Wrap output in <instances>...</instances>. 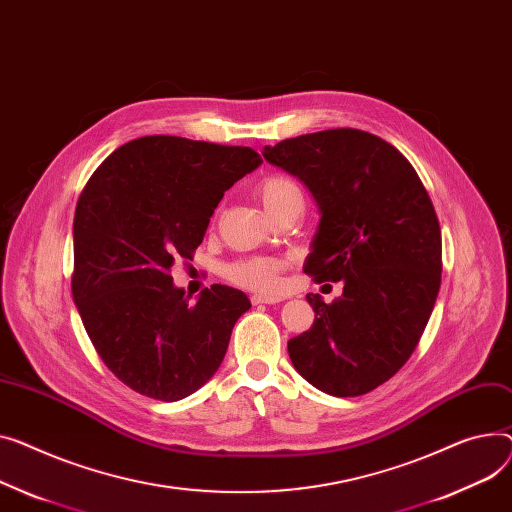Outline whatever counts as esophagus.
Masks as SVG:
<instances>
[{"label": "esophagus", "instance_id": "34e87169", "mask_svg": "<svg viewBox=\"0 0 512 512\" xmlns=\"http://www.w3.org/2000/svg\"><path fill=\"white\" fill-rule=\"evenodd\" d=\"M282 298L280 296H265V294H253L251 296V302L257 306V304H276L280 302Z\"/></svg>", "mask_w": 512, "mask_h": 512}]
</instances>
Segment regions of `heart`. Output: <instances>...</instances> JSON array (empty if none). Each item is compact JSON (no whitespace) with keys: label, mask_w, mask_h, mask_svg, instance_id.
<instances>
[{"label":"heart","mask_w":512,"mask_h":512,"mask_svg":"<svg viewBox=\"0 0 512 512\" xmlns=\"http://www.w3.org/2000/svg\"><path fill=\"white\" fill-rule=\"evenodd\" d=\"M257 193L263 201V206L274 216L292 199H302L298 185L292 179L282 175H271L261 179L257 185ZM282 267H284V261L278 257H245L230 263L224 269V274L228 282L241 288L274 292L280 286Z\"/></svg>","instance_id":"1"}]
</instances>
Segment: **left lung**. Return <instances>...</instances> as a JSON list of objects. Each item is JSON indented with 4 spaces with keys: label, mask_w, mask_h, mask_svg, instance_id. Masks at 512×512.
<instances>
[{
    "label": "left lung",
    "mask_w": 512,
    "mask_h": 512,
    "mask_svg": "<svg viewBox=\"0 0 512 512\" xmlns=\"http://www.w3.org/2000/svg\"><path fill=\"white\" fill-rule=\"evenodd\" d=\"M263 158L313 193L321 220L304 274L344 282L288 342L294 368L335 397L377 389L410 360L440 288L442 241L428 191L397 148L360 129H325L265 146Z\"/></svg>",
    "instance_id": "obj_1"
}]
</instances>
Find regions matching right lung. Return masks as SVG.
Returning <instances> with one entry per match:
<instances>
[{
    "instance_id": "obj_1",
    "label": "right lung",
    "mask_w": 512,
    "mask_h": 512,
    "mask_svg": "<svg viewBox=\"0 0 512 512\" xmlns=\"http://www.w3.org/2000/svg\"><path fill=\"white\" fill-rule=\"evenodd\" d=\"M261 162L245 146L146 135L117 148L86 183L72 294L98 356L129 389L179 401L220 368L251 302L214 284L191 304L170 267L193 257L224 191Z\"/></svg>"
}]
</instances>
